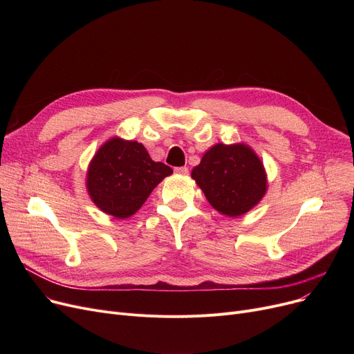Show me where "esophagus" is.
I'll return each mask as SVG.
<instances>
[{
	"instance_id": "obj_1",
	"label": "esophagus",
	"mask_w": 354,
	"mask_h": 354,
	"mask_svg": "<svg viewBox=\"0 0 354 354\" xmlns=\"http://www.w3.org/2000/svg\"><path fill=\"white\" fill-rule=\"evenodd\" d=\"M175 172L179 174V175H188V174H189V169H188L187 166H182V167H176Z\"/></svg>"
}]
</instances>
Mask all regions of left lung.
Returning <instances> with one entry per match:
<instances>
[{
	"mask_svg": "<svg viewBox=\"0 0 354 354\" xmlns=\"http://www.w3.org/2000/svg\"><path fill=\"white\" fill-rule=\"evenodd\" d=\"M191 176L211 205L227 216H241L267 192L264 165L244 143H216L202 156Z\"/></svg>",
	"mask_w": 354,
	"mask_h": 354,
	"instance_id": "1",
	"label": "left lung"
}]
</instances>
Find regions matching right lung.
Returning <instances> with one entry per match:
<instances>
[{
  "label": "right lung",
  "mask_w": 354,
  "mask_h": 354,
  "mask_svg": "<svg viewBox=\"0 0 354 354\" xmlns=\"http://www.w3.org/2000/svg\"><path fill=\"white\" fill-rule=\"evenodd\" d=\"M172 167L155 162L136 140L111 138L90 160L86 187L91 201L104 214L124 219L143 205Z\"/></svg>",
  "instance_id": "1"
}]
</instances>
